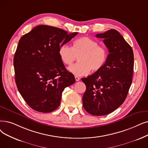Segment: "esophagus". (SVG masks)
Here are the masks:
<instances>
[{"instance_id": "obj_1", "label": "esophagus", "mask_w": 148, "mask_h": 148, "mask_svg": "<svg viewBox=\"0 0 148 148\" xmlns=\"http://www.w3.org/2000/svg\"><path fill=\"white\" fill-rule=\"evenodd\" d=\"M75 81L77 82V81H79L80 79L79 77H77V76H75Z\"/></svg>"}]
</instances>
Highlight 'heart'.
<instances>
[{"mask_svg": "<svg viewBox=\"0 0 148 148\" xmlns=\"http://www.w3.org/2000/svg\"><path fill=\"white\" fill-rule=\"evenodd\" d=\"M59 54L62 62L66 65H72L79 57V63L68 68V71L77 76L85 75L90 70L96 72L105 65L108 59V51L100 47L97 42L88 37H83L74 41L72 47L62 45Z\"/></svg>", "mask_w": 148, "mask_h": 148, "instance_id": "b5f03b06", "label": "heart"}]
</instances>
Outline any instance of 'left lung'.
Returning <instances> with one entry per match:
<instances>
[{"label": "left lung", "mask_w": 148, "mask_h": 148, "mask_svg": "<svg viewBox=\"0 0 148 148\" xmlns=\"http://www.w3.org/2000/svg\"><path fill=\"white\" fill-rule=\"evenodd\" d=\"M103 39L110 54L105 66L86 78L82 100L85 110L93 115H105L121 106L131 85L134 53L119 32L111 29L96 34Z\"/></svg>", "instance_id": "obj_1"}]
</instances>
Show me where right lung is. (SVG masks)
<instances>
[{"mask_svg":"<svg viewBox=\"0 0 148 148\" xmlns=\"http://www.w3.org/2000/svg\"><path fill=\"white\" fill-rule=\"evenodd\" d=\"M77 34L38 25L19 40L13 61L15 81L33 110L45 113L54 111L60 105L64 89L75 82L62 62L59 49Z\"/></svg>","mask_w":148,"mask_h":148,"instance_id":"add662e5","label":"right lung"}]
</instances>
